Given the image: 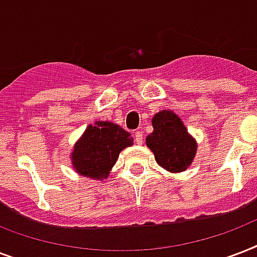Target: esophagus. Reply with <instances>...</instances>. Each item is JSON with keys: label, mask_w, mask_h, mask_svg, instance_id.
Returning a JSON list of instances; mask_svg holds the SVG:
<instances>
[{"label": "esophagus", "mask_w": 257, "mask_h": 257, "mask_svg": "<svg viewBox=\"0 0 257 257\" xmlns=\"http://www.w3.org/2000/svg\"><path fill=\"white\" fill-rule=\"evenodd\" d=\"M135 141H136V144H139V145L143 144V141H144L143 132H140V131H136V132H135Z\"/></svg>", "instance_id": "1"}]
</instances>
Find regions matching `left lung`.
<instances>
[{
    "mask_svg": "<svg viewBox=\"0 0 257 257\" xmlns=\"http://www.w3.org/2000/svg\"><path fill=\"white\" fill-rule=\"evenodd\" d=\"M153 132L147 145L155 153L156 163L169 172H183L191 165L196 153L195 140L183 121L171 110L159 112L152 120Z\"/></svg>",
    "mask_w": 257,
    "mask_h": 257,
    "instance_id": "left-lung-1",
    "label": "left lung"
}]
</instances>
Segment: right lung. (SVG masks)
Returning a JSON list of instances; mask_svg holds the SVG:
<instances>
[{
  "instance_id": "right-lung-1",
  "label": "right lung",
  "mask_w": 257,
  "mask_h": 257,
  "mask_svg": "<svg viewBox=\"0 0 257 257\" xmlns=\"http://www.w3.org/2000/svg\"><path fill=\"white\" fill-rule=\"evenodd\" d=\"M133 144V137L112 122L89 125L72 152L74 169L92 179H105L116 164L118 153Z\"/></svg>"
}]
</instances>
